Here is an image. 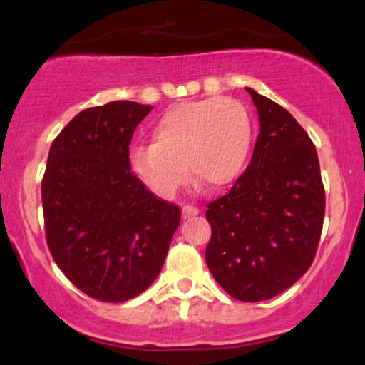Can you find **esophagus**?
I'll return each instance as SVG.
<instances>
[{
	"label": "esophagus",
	"mask_w": 365,
	"mask_h": 365,
	"mask_svg": "<svg viewBox=\"0 0 365 365\" xmlns=\"http://www.w3.org/2000/svg\"><path fill=\"white\" fill-rule=\"evenodd\" d=\"M199 214V209L194 207V206H182V217L184 219H191V217H196Z\"/></svg>",
	"instance_id": "34e87169"
}]
</instances>
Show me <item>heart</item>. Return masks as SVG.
<instances>
[{
  "label": "heart",
  "mask_w": 365,
  "mask_h": 365,
  "mask_svg": "<svg viewBox=\"0 0 365 365\" xmlns=\"http://www.w3.org/2000/svg\"><path fill=\"white\" fill-rule=\"evenodd\" d=\"M151 139L153 146L133 149L129 164L156 196L171 199L186 182V164L211 189L236 181L251 153L252 123L237 99L209 98L169 108Z\"/></svg>",
  "instance_id": "heart-1"
}]
</instances>
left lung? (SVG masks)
I'll return each instance as SVG.
<instances>
[{"mask_svg": "<svg viewBox=\"0 0 365 365\" xmlns=\"http://www.w3.org/2000/svg\"><path fill=\"white\" fill-rule=\"evenodd\" d=\"M246 89L261 133L246 171L207 204L212 234L206 264L229 296L259 302L286 291L311 267L326 194L309 134L287 109Z\"/></svg>", "mask_w": 365, "mask_h": 365, "instance_id": "8db88e82", "label": "left lung"}]
</instances>
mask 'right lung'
I'll use <instances>...</instances> for the list:
<instances>
[{"mask_svg":"<svg viewBox=\"0 0 365 365\" xmlns=\"http://www.w3.org/2000/svg\"><path fill=\"white\" fill-rule=\"evenodd\" d=\"M153 106L111 101L69 121L49 148L41 182L49 252L89 297L124 302L163 269L181 209L131 171L129 144Z\"/></svg>","mask_w":365,"mask_h":365,"instance_id":"right-lung-1","label":"right lung"}]
</instances>
